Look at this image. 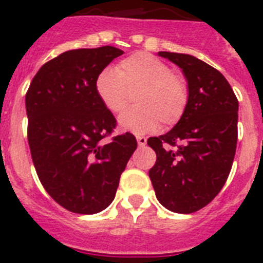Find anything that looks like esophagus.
<instances>
[{
	"label": "esophagus",
	"instance_id": "34e87169",
	"mask_svg": "<svg viewBox=\"0 0 263 263\" xmlns=\"http://www.w3.org/2000/svg\"><path fill=\"white\" fill-rule=\"evenodd\" d=\"M137 142H138L139 147H144L146 143H147V139L144 138V137H137Z\"/></svg>",
	"mask_w": 263,
	"mask_h": 263
}]
</instances>
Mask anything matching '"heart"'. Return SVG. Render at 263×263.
<instances>
[{"label":"heart","instance_id":"b5f03b06","mask_svg":"<svg viewBox=\"0 0 263 263\" xmlns=\"http://www.w3.org/2000/svg\"><path fill=\"white\" fill-rule=\"evenodd\" d=\"M95 90L112 113L122 112L137 93L138 105L119 119L120 127L134 134L154 132L161 122L165 126L177 124L189 100L186 82L148 53H136L122 60L117 69H103L96 77Z\"/></svg>","mask_w":263,"mask_h":263}]
</instances>
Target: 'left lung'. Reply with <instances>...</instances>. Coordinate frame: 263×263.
<instances>
[{
	"label": "left lung",
	"mask_w": 263,
	"mask_h": 263,
	"mask_svg": "<svg viewBox=\"0 0 263 263\" xmlns=\"http://www.w3.org/2000/svg\"><path fill=\"white\" fill-rule=\"evenodd\" d=\"M182 70L189 100L182 119L147 144L156 153L150 171L156 198L165 209L192 214L210 203L232 168L238 102L227 79L197 57L159 52Z\"/></svg>",
	"instance_id": "obj_1"
}]
</instances>
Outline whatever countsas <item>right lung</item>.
I'll return each instance as SVG.
<instances>
[{"mask_svg": "<svg viewBox=\"0 0 263 263\" xmlns=\"http://www.w3.org/2000/svg\"><path fill=\"white\" fill-rule=\"evenodd\" d=\"M122 53L110 45L61 53L39 69L26 93L36 173L48 194L71 213L107 209L137 148L130 133L104 142L116 119L95 90L98 74Z\"/></svg>", "mask_w": 263, "mask_h": 263, "instance_id": "right-lung-1", "label": "right lung"}]
</instances>
